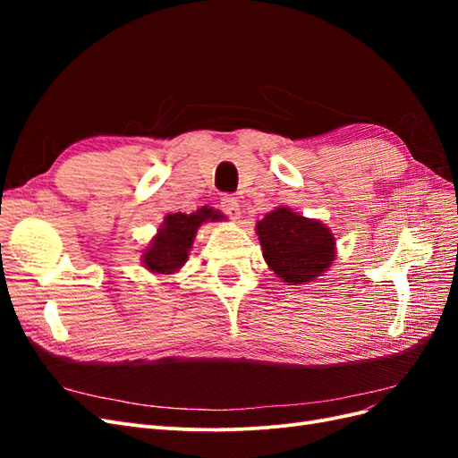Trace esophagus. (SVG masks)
Masks as SVG:
<instances>
[{
  "mask_svg": "<svg viewBox=\"0 0 458 458\" xmlns=\"http://www.w3.org/2000/svg\"><path fill=\"white\" fill-rule=\"evenodd\" d=\"M221 210H224L225 216H229L231 219H239L241 217V208H239V200L231 197V195H225L224 199H221Z\"/></svg>",
  "mask_w": 458,
  "mask_h": 458,
  "instance_id": "obj_1",
  "label": "esophagus"
}]
</instances>
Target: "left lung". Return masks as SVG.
<instances>
[{
  "label": "left lung",
  "mask_w": 458,
  "mask_h": 458,
  "mask_svg": "<svg viewBox=\"0 0 458 458\" xmlns=\"http://www.w3.org/2000/svg\"><path fill=\"white\" fill-rule=\"evenodd\" d=\"M263 258L290 284L310 283L335 261V237L315 219L276 208L256 227Z\"/></svg>",
  "instance_id": "left-lung-1"
}]
</instances>
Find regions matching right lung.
Instances as JSON below:
<instances>
[{
  "mask_svg": "<svg viewBox=\"0 0 458 458\" xmlns=\"http://www.w3.org/2000/svg\"><path fill=\"white\" fill-rule=\"evenodd\" d=\"M221 216L210 208H200L192 214H172L164 219L162 227L155 241L150 242L147 252L143 254V263L157 273H174L183 266L189 258V248L195 239L197 229L204 221H216Z\"/></svg>",
  "mask_w": 458,
  "mask_h": 458,
  "instance_id": "add662e5",
  "label": "right lung"
}]
</instances>
